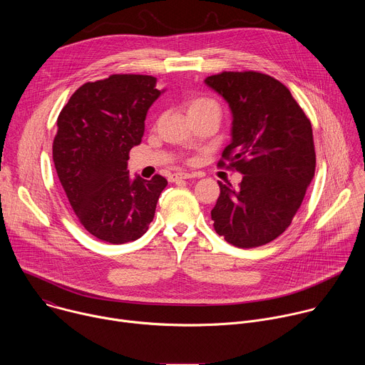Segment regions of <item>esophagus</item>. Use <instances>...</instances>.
Masks as SVG:
<instances>
[{"label":"esophagus","mask_w":365,"mask_h":365,"mask_svg":"<svg viewBox=\"0 0 365 365\" xmlns=\"http://www.w3.org/2000/svg\"><path fill=\"white\" fill-rule=\"evenodd\" d=\"M190 178H193L192 173L180 172V173H173V175L169 178V180H170V182H176V180H180V179H190Z\"/></svg>","instance_id":"34e87169"}]
</instances>
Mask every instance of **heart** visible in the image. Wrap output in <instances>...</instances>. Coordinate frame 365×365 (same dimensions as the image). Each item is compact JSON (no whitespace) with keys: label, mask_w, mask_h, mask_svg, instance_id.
<instances>
[{"label":"heart","mask_w":365,"mask_h":365,"mask_svg":"<svg viewBox=\"0 0 365 365\" xmlns=\"http://www.w3.org/2000/svg\"><path fill=\"white\" fill-rule=\"evenodd\" d=\"M212 106H217V103L212 101V99H207V98H195L189 102V107H187V111H196V110H202V108H206V107H212Z\"/></svg>","instance_id":"b5f03b06"}]
</instances>
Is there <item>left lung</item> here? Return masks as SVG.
<instances>
[{"label":"left lung","instance_id":"left-lung-1","mask_svg":"<svg viewBox=\"0 0 365 365\" xmlns=\"http://www.w3.org/2000/svg\"><path fill=\"white\" fill-rule=\"evenodd\" d=\"M205 83L228 102L231 141L222 158L244 175L240 189L218 182L214 228L235 247L264 245L290 225L315 176L310 121L290 91L269 75L222 72Z\"/></svg>","mask_w":365,"mask_h":365}]
</instances>
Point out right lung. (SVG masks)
Returning a JSON list of instances; mask_svg holds the SVG:
<instances>
[{"instance_id":"right-lung-1","label":"right lung","mask_w":365,"mask_h":365,"mask_svg":"<svg viewBox=\"0 0 365 365\" xmlns=\"http://www.w3.org/2000/svg\"><path fill=\"white\" fill-rule=\"evenodd\" d=\"M148 75H113L82 85L63 107L53 141V163L71 206L101 241L138 240L154 218L168 180H145L127 170L141 143L148 108L165 89Z\"/></svg>"}]
</instances>
